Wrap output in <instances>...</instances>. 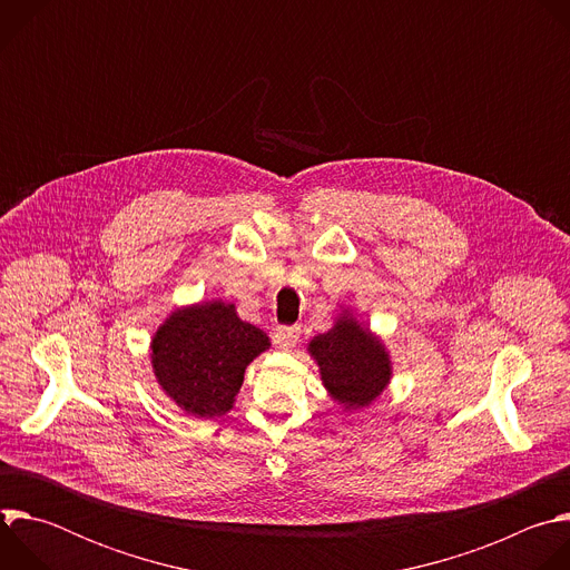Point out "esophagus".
I'll use <instances>...</instances> for the list:
<instances>
[{"label":"esophagus","instance_id":"34e87169","mask_svg":"<svg viewBox=\"0 0 570 570\" xmlns=\"http://www.w3.org/2000/svg\"><path fill=\"white\" fill-rule=\"evenodd\" d=\"M273 341L279 350H293L299 341V327H277L273 332Z\"/></svg>","mask_w":570,"mask_h":570}]
</instances>
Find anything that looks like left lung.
<instances>
[{
  "label": "left lung",
  "instance_id": "8db88e82",
  "mask_svg": "<svg viewBox=\"0 0 570 570\" xmlns=\"http://www.w3.org/2000/svg\"><path fill=\"white\" fill-rule=\"evenodd\" d=\"M308 354L320 370L322 385L345 413L376 401L392 379V361L383 341L347 308L334 327L308 343Z\"/></svg>",
  "mask_w": 570,
  "mask_h": 570
}]
</instances>
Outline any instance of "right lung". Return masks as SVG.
Here are the masks:
<instances>
[{
	"label": "right lung",
	"mask_w": 570,
	"mask_h": 570,
	"mask_svg": "<svg viewBox=\"0 0 570 570\" xmlns=\"http://www.w3.org/2000/svg\"><path fill=\"white\" fill-rule=\"evenodd\" d=\"M268 347L234 304L212 299L171 311L150 338V365L178 409L212 420L232 411L246 367Z\"/></svg>",
	"instance_id": "obj_1"
}]
</instances>
